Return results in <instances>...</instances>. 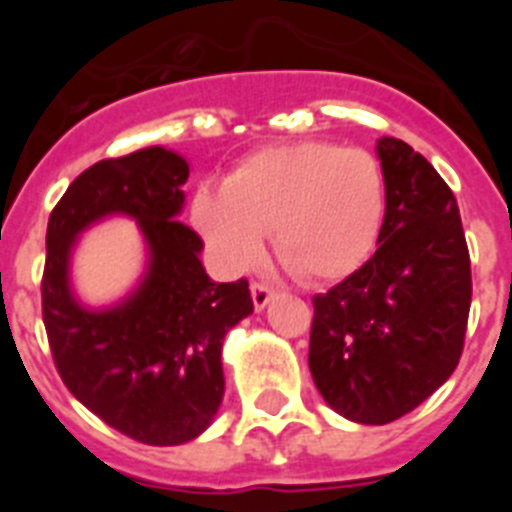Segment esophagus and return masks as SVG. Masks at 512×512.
<instances>
[{
	"mask_svg": "<svg viewBox=\"0 0 512 512\" xmlns=\"http://www.w3.org/2000/svg\"><path fill=\"white\" fill-rule=\"evenodd\" d=\"M251 297H253V307L256 310H264L269 305V300L274 297V289L264 282H251Z\"/></svg>",
	"mask_w": 512,
	"mask_h": 512,
	"instance_id": "esophagus-1",
	"label": "esophagus"
}]
</instances>
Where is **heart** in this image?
Listing matches in <instances>:
<instances>
[{
  "mask_svg": "<svg viewBox=\"0 0 512 512\" xmlns=\"http://www.w3.org/2000/svg\"><path fill=\"white\" fill-rule=\"evenodd\" d=\"M192 217L230 269H248L274 230V253L297 279L354 274L384 217V171L366 148L325 140L271 146L235 166L220 194L200 192Z\"/></svg>",
  "mask_w": 512,
  "mask_h": 512,
  "instance_id": "obj_1",
  "label": "heart"
}]
</instances>
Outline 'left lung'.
I'll return each mask as SVG.
<instances>
[{
	"label": "left lung",
	"instance_id": "obj_1",
	"mask_svg": "<svg viewBox=\"0 0 512 512\" xmlns=\"http://www.w3.org/2000/svg\"><path fill=\"white\" fill-rule=\"evenodd\" d=\"M384 171L379 248L312 297L310 372L343 418L384 425L454 374L464 351L472 266L454 192L397 138L377 146Z\"/></svg>",
	"mask_w": 512,
	"mask_h": 512
}]
</instances>
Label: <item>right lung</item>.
I'll list each match as a JSON object with an SVG mask.
<instances>
[{
    "label": "right lung",
    "mask_w": 512,
    "mask_h": 512,
    "mask_svg": "<svg viewBox=\"0 0 512 512\" xmlns=\"http://www.w3.org/2000/svg\"><path fill=\"white\" fill-rule=\"evenodd\" d=\"M189 166L166 148L104 158L81 171L45 233L43 323L71 395L115 431L148 446L200 436L225 395L223 338L253 312L246 279L212 282L202 238L184 225ZM130 214L147 235L144 284L112 311H84L68 289L75 235L99 216Z\"/></svg>",
    "instance_id": "add662e5"
}]
</instances>
